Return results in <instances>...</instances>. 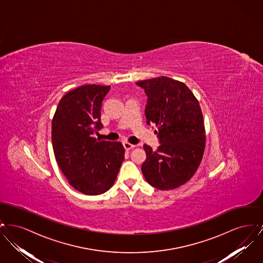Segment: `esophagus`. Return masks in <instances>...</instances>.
Returning <instances> with one entry per match:
<instances>
[{
    "label": "esophagus",
    "mask_w": 263,
    "mask_h": 263,
    "mask_svg": "<svg viewBox=\"0 0 263 263\" xmlns=\"http://www.w3.org/2000/svg\"><path fill=\"white\" fill-rule=\"evenodd\" d=\"M123 147H124L125 150L129 151L131 150V149H133V148H135V145L130 144V143H128V142H124V143H123Z\"/></svg>",
    "instance_id": "34e87169"
}]
</instances>
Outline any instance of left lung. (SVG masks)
<instances>
[{"instance_id":"8db88e82","label":"left lung","mask_w":263,"mask_h":263,"mask_svg":"<svg viewBox=\"0 0 263 263\" xmlns=\"http://www.w3.org/2000/svg\"><path fill=\"white\" fill-rule=\"evenodd\" d=\"M148 96L147 123L161 145L157 151L144 145L147 159L142 164L145 179L153 187L171 190L186 183L200 164L206 132L199 101L187 86L161 76L136 83Z\"/></svg>"}]
</instances>
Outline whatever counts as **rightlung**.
I'll list each match as a JSON object with an SVG mask.
<instances>
[{"instance_id":"add662e5","label":"right lung","mask_w":263,"mask_h":263,"mask_svg":"<svg viewBox=\"0 0 263 263\" xmlns=\"http://www.w3.org/2000/svg\"><path fill=\"white\" fill-rule=\"evenodd\" d=\"M110 86L85 85L59 101L52 119V146L56 162L69 184L86 195L112 187L124 161L120 142L92 137L102 128L101 102Z\"/></svg>"}]
</instances>
